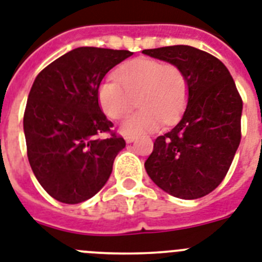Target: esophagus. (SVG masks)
I'll return each instance as SVG.
<instances>
[{"label":"esophagus","mask_w":262,"mask_h":262,"mask_svg":"<svg viewBox=\"0 0 262 262\" xmlns=\"http://www.w3.org/2000/svg\"><path fill=\"white\" fill-rule=\"evenodd\" d=\"M124 139H126L127 143H133L134 140H135V138H134V136H126Z\"/></svg>","instance_id":"34e87169"}]
</instances>
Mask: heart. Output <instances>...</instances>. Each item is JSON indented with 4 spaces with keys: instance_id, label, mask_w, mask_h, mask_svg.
I'll list each match as a JSON object with an SVG mask.
<instances>
[{
    "instance_id": "b5f03b06",
    "label": "heart",
    "mask_w": 262,
    "mask_h": 262,
    "mask_svg": "<svg viewBox=\"0 0 262 262\" xmlns=\"http://www.w3.org/2000/svg\"><path fill=\"white\" fill-rule=\"evenodd\" d=\"M115 80L100 84L97 97L101 110L111 119H120L134 107L140 108L120 124L124 135L152 133L161 122L170 124L181 115L187 97L189 81L185 72L174 64H163L154 58L131 60L118 69Z\"/></svg>"
}]
</instances>
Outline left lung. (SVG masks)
Here are the masks:
<instances>
[{
    "label": "left lung",
    "instance_id": "obj_1",
    "mask_svg": "<svg viewBox=\"0 0 262 262\" xmlns=\"http://www.w3.org/2000/svg\"><path fill=\"white\" fill-rule=\"evenodd\" d=\"M143 53L178 66L189 81L182 118L155 139L144 168L170 195L182 200L207 195L225 178L241 140L243 100L234 80L217 57L189 45Z\"/></svg>",
    "mask_w": 262,
    "mask_h": 262
}]
</instances>
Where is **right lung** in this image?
I'll use <instances>...</instances> for the list:
<instances>
[{
    "instance_id": "add662e5",
    "label": "right lung",
    "mask_w": 262,
    "mask_h": 262,
    "mask_svg": "<svg viewBox=\"0 0 262 262\" xmlns=\"http://www.w3.org/2000/svg\"><path fill=\"white\" fill-rule=\"evenodd\" d=\"M129 51L80 47L62 55L34 80L24 114L28 159L44 190L62 204L90 200L107 183L126 147L101 111L103 77Z\"/></svg>"
}]
</instances>
